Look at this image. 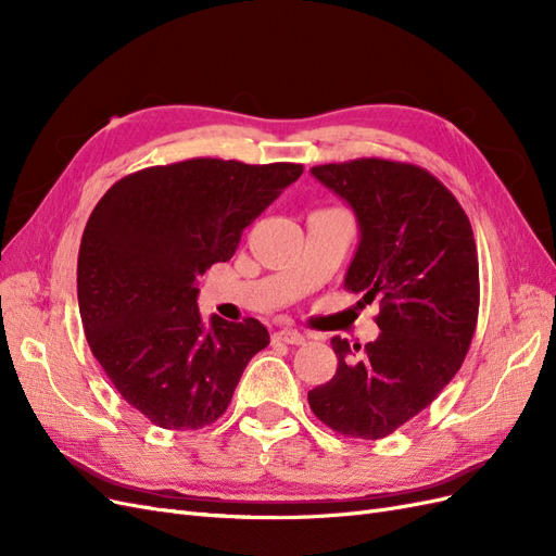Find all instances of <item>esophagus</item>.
<instances>
[{
    "label": "esophagus",
    "mask_w": 556,
    "mask_h": 556,
    "mask_svg": "<svg viewBox=\"0 0 556 556\" xmlns=\"http://www.w3.org/2000/svg\"><path fill=\"white\" fill-rule=\"evenodd\" d=\"M274 341L288 343V345H301L306 339H304V333H299L296 329H278V331H274Z\"/></svg>",
    "instance_id": "34e87169"
}]
</instances>
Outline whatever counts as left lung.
<instances>
[{
  "instance_id": "left-lung-1",
  "label": "left lung",
  "mask_w": 556,
  "mask_h": 556,
  "mask_svg": "<svg viewBox=\"0 0 556 556\" xmlns=\"http://www.w3.org/2000/svg\"><path fill=\"white\" fill-rule=\"evenodd\" d=\"M311 174L357 215L345 288L380 299V336L350 350L333 336L336 376L308 392L319 422L378 441L406 425L459 371L478 325V248L468 215L422 166L362 157Z\"/></svg>"
}]
</instances>
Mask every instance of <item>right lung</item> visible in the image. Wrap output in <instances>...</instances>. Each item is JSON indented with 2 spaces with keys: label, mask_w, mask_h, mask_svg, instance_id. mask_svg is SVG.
<instances>
[{
  "label": "right lung",
  "mask_w": 556,
  "mask_h": 556,
  "mask_svg": "<svg viewBox=\"0 0 556 556\" xmlns=\"http://www.w3.org/2000/svg\"><path fill=\"white\" fill-rule=\"evenodd\" d=\"M304 166L194 157L148 166L99 199L78 250V311L92 355L129 406L162 429L220 417L268 345L243 323L197 308V278L231 260L243 229Z\"/></svg>",
  "instance_id": "add662e5"
}]
</instances>
